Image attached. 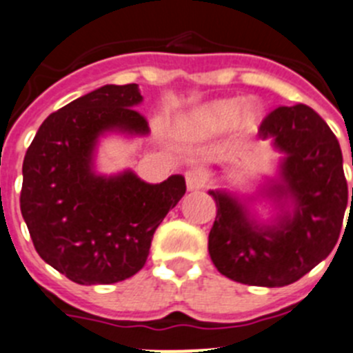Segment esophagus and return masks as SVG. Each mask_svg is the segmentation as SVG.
Listing matches in <instances>:
<instances>
[{"label": "esophagus", "mask_w": 353, "mask_h": 353, "mask_svg": "<svg viewBox=\"0 0 353 353\" xmlns=\"http://www.w3.org/2000/svg\"><path fill=\"white\" fill-rule=\"evenodd\" d=\"M184 177H186V186L190 191L201 190V188L205 186V174L201 172V170H188V172L184 174Z\"/></svg>", "instance_id": "esophagus-1"}]
</instances>
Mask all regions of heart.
I'll use <instances>...</instances> for the list:
<instances>
[{
  "label": "heart",
  "instance_id": "1",
  "mask_svg": "<svg viewBox=\"0 0 353 353\" xmlns=\"http://www.w3.org/2000/svg\"><path fill=\"white\" fill-rule=\"evenodd\" d=\"M236 108H238V103L234 100H221L214 101V103H208L191 114V117L186 121L184 129L191 136H207L212 134V132H219L231 124L232 117L236 114ZM259 115V105L248 103L243 108L239 122H241L243 128H250V125L255 124Z\"/></svg>",
  "mask_w": 353,
  "mask_h": 353
}]
</instances>
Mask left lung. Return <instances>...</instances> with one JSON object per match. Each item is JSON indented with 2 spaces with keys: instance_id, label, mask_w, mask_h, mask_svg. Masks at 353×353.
I'll return each mask as SVG.
<instances>
[{
  "instance_id": "obj_1",
  "label": "left lung",
  "mask_w": 353,
  "mask_h": 353,
  "mask_svg": "<svg viewBox=\"0 0 353 353\" xmlns=\"http://www.w3.org/2000/svg\"><path fill=\"white\" fill-rule=\"evenodd\" d=\"M285 153L269 196L292 201L274 224H259L248 207L221 190L208 191L217 205L208 253L225 278L250 286H286L312 271L334 248L348 203L340 143L307 105L278 107L259 128ZM353 196V190H352Z\"/></svg>"
}]
</instances>
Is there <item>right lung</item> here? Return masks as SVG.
<instances>
[{"label": "right lung", "mask_w": 353, "mask_h": 353, "mask_svg": "<svg viewBox=\"0 0 353 353\" xmlns=\"http://www.w3.org/2000/svg\"><path fill=\"white\" fill-rule=\"evenodd\" d=\"M138 84L103 88L53 112L22 165L20 210L41 259L77 285H112L141 271L152 238L186 193L183 176L148 184L134 172L98 176L107 131L148 134Z\"/></svg>", "instance_id": "1"}]
</instances>
